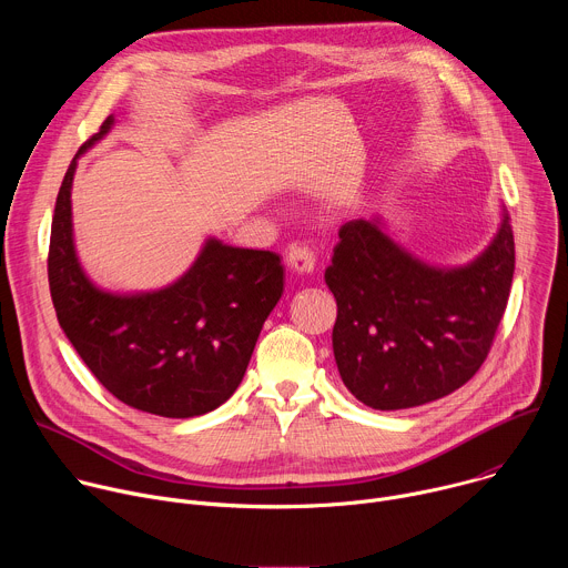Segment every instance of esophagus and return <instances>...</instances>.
Here are the masks:
<instances>
[{
    "instance_id": "1",
    "label": "esophagus",
    "mask_w": 568,
    "mask_h": 568,
    "mask_svg": "<svg viewBox=\"0 0 568 568\" xmlns=\"http://www.w3.org/2000/svg\"><path fill=\"white\" fill-rule=\"evenodd\" d=\"M314 252L305 245H292L287 252V265L296 274H310L314 270Z\"/></svg>"
}]
</instances>
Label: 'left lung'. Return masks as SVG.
Segmentation results:
<instances>
[{
	"label": "left lung",
	"mask_w": 568,
	"mask_h": 568,
	"mask_svg": "<svg viewBox=\"0 0 568 568\" xmlns=\"http://www.w3.org/2000/svg\"><path fill=\"white\" fill-rule=\"evenodd\" d=\"M513 274L506 211L488 250L452 270L404 252L379 217L346 222L326 270L337 298L333 351L346 388L379 412L420 407L460 388L490 353Z\"/></svg>",
	"instance_id": "1"
}]
</instances>
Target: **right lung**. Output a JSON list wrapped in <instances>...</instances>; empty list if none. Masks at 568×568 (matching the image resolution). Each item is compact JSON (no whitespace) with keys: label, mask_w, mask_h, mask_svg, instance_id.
Wrapping results in <instances>:
<instances>
[{"label":"right lung","mask_w":568,"mask_h":568,"mask_svg":"<svg viewBox=\"0 0 568 568\" xmlns=\"http://www.w3.org/2000/svg\"><path fill=\"white\" fill-rule=\"evenodd\" d=\"M114 116L69 164L51 222L49 287L67 339L94 377L128 407L193 418L226 402L247 371L263 323L283 294L278 254L209 237L173 285L143 294L99 290L73 247L71 184L78 156L101 141Z\"/></svg>","instance_id":"1"}]
</instances>
